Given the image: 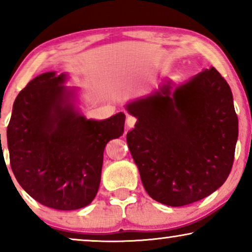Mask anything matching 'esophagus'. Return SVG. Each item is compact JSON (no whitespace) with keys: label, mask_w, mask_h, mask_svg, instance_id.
I'll return each instance as SVG.
<instances>
[{"label":"esophagus","mask_w":252,"mask_h":252,"mask_svg":"<svg viewBox=\"0 0 252 252\" xmlns=\"http://www.w3.org/2000/svg\"><path fill=\"white\" fill-rule=\"evenodd\" d=\"M136 122H137V119L135 118V117H133V116L127 117V126L128 127H133L136 124Z\"/></svg>","instance_id":"obj_1"}]
</instances>
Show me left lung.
<instances>
[{
    "label": "left lung",
    "instance_id": "8db88e82",
    "mask_svg": "<svg viewBox=\"0 0 252 252\" xmlns=\"http://www.w3.org/2000/svg\"><path fill=\"white\" fill-rule=\"evenodd\" d=\"M127 134L143 187L155 201L184 206L221 187L232 170L239 120L230 87L215 67L175 88L126 105Z\"/></svg>",
    "mask_w": 252,
    "mask_h": 252
}]
</instances>
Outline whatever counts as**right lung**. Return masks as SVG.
<instances>
[{"mask_svg":"<svg viewBox=\"0 0 252 252\" xmlns=\"http://www.w3.org/2000/svg\"><path fill=\"white\" fill-rule=\"evenodd\" d=\"M64 80L46 72L30 81L13 103L6 137L24 190L48 208L77 210L97 194L104 148L123 134L125 115L99 122L79 116Z\"/></svg>","mask_w":252,"mask_h":252,"instance_id":"right-lung-1","label":"right lung"}]
</instances>
